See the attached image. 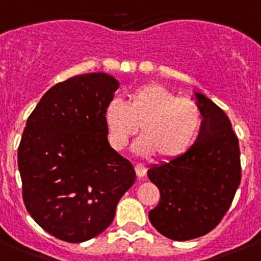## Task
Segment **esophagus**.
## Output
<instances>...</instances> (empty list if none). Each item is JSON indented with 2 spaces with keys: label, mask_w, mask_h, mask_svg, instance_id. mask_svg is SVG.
<instances>
[{
  "label": "esophagus",
  "mask_w": 261,
  "mask_h": 261,
  "mask_svg": "<svg viewBox=\"0 0 261 261\" xmlns=\"http://www.w3.org/2000/svg\"><path fill=\"white\" fill-rule=\"evenodd\" d=\"M135 170L138 178H143L146 175V172H147V169H146V166L143 164H136Z\"/></svg>",
  "instance_id": "34e87169"
}]
</instances>
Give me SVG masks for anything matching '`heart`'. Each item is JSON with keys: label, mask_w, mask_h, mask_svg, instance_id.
Wrapping results in <instances>:
<instances>
[{"label": "heart", "mask_w": 261, "mask_h": 261, "mask_svg": "<svg viewBox=\"0 0 261 261\" xmlns=\"http://www.w3.org/2000/svg\"><path fill=\"white\" fill-rule=\"evenodd\" d=\"M111 147L121 151L129 138L142 133L133 145L141 156L159 153L170 160L190 148L197 136L201 113L191 98L178 97L160 84H146L129 95L125 103L113 100L103 114Z\"/></svg>", "instance_id": "b5f03b06"}]
</instances>
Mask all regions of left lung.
<instances>
[{
    "label": "left lung",
    "instance_id": "obj_1",
    "mask_svg": "<svg viewBox=\"0 0 261 261\" xmlns=\"http://www.w3.org/2000/svg\"><path fill=\"white\" fill-rule=\"evenodd\" d=\"M201 113L195 143L180 156L148 169L160 201L148 213L156 230L174 241L214 229L232 203L241 182L238 140L229 118L210 98L193 91Z\"/></svg>",
    "mask_w": 261,
    "mask_h": 261
}]
</instances>
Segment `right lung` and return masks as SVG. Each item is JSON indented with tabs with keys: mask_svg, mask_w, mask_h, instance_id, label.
I'll use <instances>...</instances> for the list:
<instances>
[{
	"mask_svg": "<svg viewBox=\"0 0 261 261\" xmlns=\"http://www.w3.org/2000/svg\"><path fill=\"white\" fill-rule=\"evenodd\" d=\"M120 83L89 73L55 84L27 120L17 166L25 207L59 240L78 244L102 233L136 172L108 141L105 109Z\"/></svg>",
	"mask_w": 261,
	"mask_h": 261,
	"instance_id": "1",
	"label": "right lung"
}]
</instances>
